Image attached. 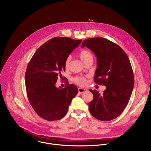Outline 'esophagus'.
Listing matches in <instances>:
<instances>
[{
    "instance_id": "34e87169",
    "label": "esophagus",
    "mask_w": 151,
    "mask_h": 151,
    "mask_svg": "<svg viewBox=\"0 0 151 151\" xmlns=\"http://www.w3.org/2000/svg\"><path fill=\"white\" fill-rule=\"evenodd\" d=\"M78 93H80V94L87 91V90L86 88H80V87L78 88Z\"/></svg>"
}]
</instances>
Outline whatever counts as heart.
I'll return each mask as SVG.
<instances>
[{"label":"heart","mask_w":151,"mask_h":151,"mask_svg":"<svg viewBox=\"0 0 151 151\" xmlns=\"http://www.w3.org/2000/svg\"><path fill=\"white\" fill-rule=\"evenodd\" d=\"M79 57L81 58V60H82V61L84 63L86 61H87L88 60H89L90 59H93V55H92L91 52L88 50H81L79 52ZM70 59H71L70 57L68 56V57H67V58H66V60L65 61V67L66 68H68L69 66ZM73 80L75 83H76L80 86H84L87 83L86 78L84 77L77 76V77H74Z\"/></svg>","instance_id":"obj_1"}]
</instances>
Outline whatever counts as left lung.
Returning <instances> with one entry per match:
<instances>
[{"label": "left lung", "instance_id": "obj_1", "mask_svg": "<svg viewBox=\"0 0 151 151\" xmlns=\"http://www.w3.org/2000/svg\"><path fill=\"white\" fill-rule=\"evenodd\" d=\"M87 47L97 57L94 82L104 85L102 94L90 89L93 100L89 103L91 115L101 121L118 117L129 101L134 86V76L129 59L121 47L104 38L84 40L81 47Z\"/></svg>", "mask_w": 151, "mask_h": 151}]
</instances>
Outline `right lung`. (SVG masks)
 Here are the masks:
<instances>
[{
  "label": "right lung",
  "instance_id": "1",
  "mask_svg": "<svg viewBox=\"0 0 151 151\" xmlns=\"http://www.w3.org/2000/svg\"><path fill=\"white\" fill-rule=\"evenodd\" d=\"M68 37L54 38L41 45L31 59L25 73L27 97L35 111L48 120L65 116L73 99L78 93L71 84L55 86L58 77L65 71V61L81 42Z\"/></svg>",
  "mask_w": 151,
  "mask_h": 151
}]
</instances>
